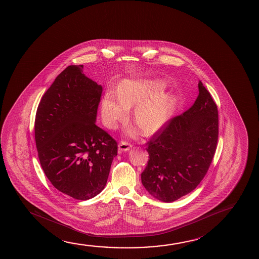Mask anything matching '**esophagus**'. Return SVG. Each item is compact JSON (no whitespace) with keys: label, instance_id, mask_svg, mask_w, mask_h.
Wrapping results in <instances>:
<instances>
[{"label":"esophagus","instance_id":"esophagus-1","mask_svg":"<svg viewBox=\"0 0 259 259\" xmlns=\"http://www.w3.org/2000/svg\"><path fill=\"white\" fill-rule=\"evenodd\" d=\"M132 148V144H128L127 142L121 141L118 144V150L121 151H128Z\"/></svg>","mask_w":259,"mask_h":259}]
</instances>
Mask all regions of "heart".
<instances>
[{"mask_svg": "<svg viewBox=\"0 0 259 259\" xmlns=\"http://www.w3.org/2000/svg\"><path fill=\"white\" fill-rule=\"evenodd\" d=\"M167 85L163 81L151 79H125L116 87L115 96L108 92L101 103V113L105 124L115 128L128 115L129 108L136 106L134 117L140 126L130 125L128 136L135 137L144 129L151 135L163 127L170 120L179 100L172 94H164Z\"/></svg>", "mask_w": 259, "mask_h": 259, "instance_id": "heart-1", "label": "heart"}]
</instances>
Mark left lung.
Here are the masks:
<instances>
[{"mask_svg":"<svg viewBox=\"0 0 259 259\" xmlns=\"http://www.w3.org/2000/svg\"><path fill=\"white\" fill-rule=\"evenodd\" d=\"M195 103L159 129L146 149L142 183L156 199L171 203L193 191L211 163L219 134L218 109L203 83Z\"/></svg>","mask_w":259,"mask_h":259,"instance_id":"left-lung-1","label":"left lung"}]
</instances>
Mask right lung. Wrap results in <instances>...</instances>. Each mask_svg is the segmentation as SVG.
Segmentation results:
<instances>
[{
	"instance_id": "right-lung-1",
	"label": "right lung",
	"mask_w": 259,
	"mask_h": 259,
	"mask_svg": "<svg viewBox=\"0 0 259 259\" xmlns=\"http://www.w3.org/2000/svg\"><path fill=\"white\" fill-rule=\"evenodd\" d=\"M83 65H70L40 100L35 140L40 164L57 190L91 199L108 181L117 144L96 125L102 86L88 78Z\"/></svg>"
}]
</instances>
